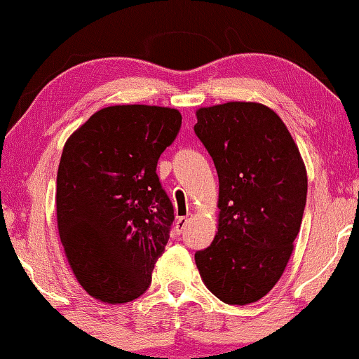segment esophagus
Segmentation results:
<instances>
[{
  "label": "esophagus",
  "mask_w": 359,
  "mask_h": 359,
  "mask_svg": "<svg viewBox=\"0 0 359 359\" xmlns=\"http://www.w3.org/2000/svg\"><path fill=\"white\" fill-rule=\"evenodd\" d=\"M191 219H192V214H187V215H184V217L177 219V222H175V231H177V234H180V232L184 231L185 226H187Z\"/></svg>",
  "instance_id": "34e87169"
}]
</instances>
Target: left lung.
I'll use <instances>...</instances> for the list:
<instances>
[{
  "mask_svg": "<svg viewBox=\"0 0 359 359\" xmlns=\"http://www.w3.org/2000/svg\"><path fill=\"white\" fill-rule=\"evenodd\" d=\"M194 127L219 175L212 244L196 252L204 284L226 304L264 297L286 269L303 221L308 174L273 109L257 102L201 107Z\"/></svg>",
  "mask_w": 359,
  "mask_h": 359,
  "instance_id": "obj_1",
  "label": "left lung"
}]
</instances>
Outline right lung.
<instances>
[{
	"mask_svg": "<svg viewBox=\"0 0 359 359\" xmlns=\"http://www.w3.org/2000/svg\"><path fill=\"white\" fill-rule=\"evenodd\" d=\"M180 123V111L168 107L111 105L65 142L58 234L76 280L100 303H130L152 280L174 222L155 170Z\"/></svg>",
	"mask_w": 359,
	"mask_h": 359,
	"instance_id": "obj_1",
	"label": "right lung"
}]
</instances>
